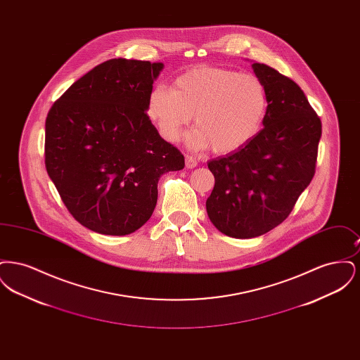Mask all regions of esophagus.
Segmentation results:
<instances>
[{
	"label": "esophagus",
	"instance_id": "34e87169",
	"mask_svg": "<svg viewBox=\"0 0 360 360\" xmlns=\"http://www.w3.org/2000/svg\"><path fill=\"white\" fill-rule=\"evenodd\" d=\"M197 159L193 156V155H186L185 158V165H186V169H194L197 166Z\"/></svg>",
	"mask_w": 360,
	"mask_h": 360
}]
</instances>
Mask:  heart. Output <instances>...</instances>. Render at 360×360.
Listing matches in <instances>:
<instances>
[{"mask_svg": "<svg viewBox=\"0 0 360 360\" xmlns=\"http://www.w3.org/2000/svg\"><path fill=\"white\" fill-rule=\"evenodd\" d=\"M269 110L263 81L238 70L200 66L181 74L174 86L159 85L147 112L162 136L179 140L194 116L193 143L217 154H232L260 132Z\"/></svg>", "mask_w": 360, "mask_h": 360, "instance_id": "heart-1", "label": "heart"}]
</instances>
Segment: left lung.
<instances>
[{"label": "left lung", "mask_w": 360, "mask_h": 360, "mask_svg": "<svg viewBox=\"0 0 360 360\" xmlns=\"http://www.w3.org/2000/svg\"><path fill=\"white\" fill-rule=\"evenodd\" d=\"M269 93L263 129L239 151L207 162L214 188L206 212L224 235L257 238L285 221L314 172L321 120L292 79L254 63Z\"/></svg>", "instance_id": "1"}]
</instances>
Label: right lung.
I'll return each mask as SVG.
<instances>
[{
    "label": "right lung",
    "mask_w": 360,
    "mask_h": 360,
    "mask_svg": "<svg viewBox=\"0 0 360 360\" xmlns=\"http://www.w3.org/2000/svg\"><path fill=\"white\" fill-rule=\"evenodd\" d=\"M163 63L110 59L56 100L46 119V169L72 217L90 231L124 236L148 221L162 174L185 158L147 116Z\"/></svg>",
    "instance_id": "1"
}]
</instances>
